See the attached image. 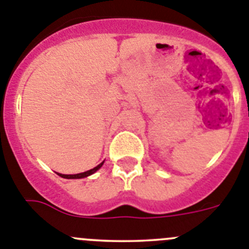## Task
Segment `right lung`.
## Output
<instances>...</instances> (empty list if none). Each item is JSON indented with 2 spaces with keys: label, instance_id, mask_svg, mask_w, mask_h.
Here are the masks:
<instances>
[{
  "label": "right lung",
  "instance_id": "add662e5",
  "mask_svg": "<svg viewBox=\"0 0 249 249\" xmlns=\"http://www.w3.org/2000/svg\"><path fill=\"white\" fill-rule=\"evenodd\" d=\"M102 164H104V161H102L101 164H99V165H97V166H95V168H93V169H90V170H88V172L80 173V174H74V175H65V174H59V173H58V175H59V177H61V178H65V179H81V178H86V177H89V175L93 174V173L96 172V170H99L100 168H101V166H102Z\"/></svg>",
  "mask_w": 249,
  "mask_h": 249
}]
</instances>
